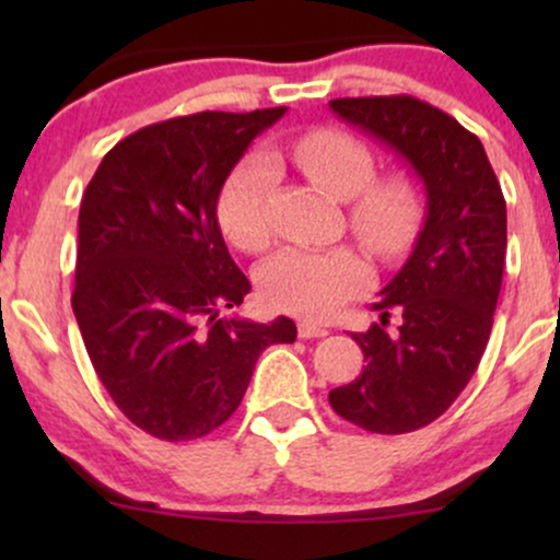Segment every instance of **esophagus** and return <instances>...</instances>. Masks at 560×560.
Instances as JSON below:
<instances>
[{
	"mask_svg": "<svg viewBox=\"0 0 560 560\" xmlns=\"http://www.w3.org/2000/svg\"><path fill=\"white\" fill-rule=\"evenodd\" d=\"M298 334H300V339H313V337H326L329 329H326V326H320V324H313V320H300Z\"/></svg>",
	"mask_w": 560,
	"mask_h": 560,
	"instance_id": "34e87169",
	"label": "esophagus"
}]
</instances>
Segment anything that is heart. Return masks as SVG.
<instances>
[{
    "label": "heart",
    "instance_id": "obj_1",
    "mask_svg": "<svg viewBox=\"0 0 560 560\" xmlns=\"http://www.w3.org/2000/svg\"><path fill=\"white\" fill-rule=\"evenodd\" d=\"M298 168L334 199H350V226L378 255L400 253L421 218L419 191L405 178L371 182L376 160L363 141L342 131H311L292 144ZM276 165L268 155L242 160L218 197V223L234 247L262 249L271 240L268 199ZM369 281L350 247H284L260 266V300L273 311L326 318Z\"/></svg>",
    "mask_w": 560,
    "mask_h": 560
}]
</instances>
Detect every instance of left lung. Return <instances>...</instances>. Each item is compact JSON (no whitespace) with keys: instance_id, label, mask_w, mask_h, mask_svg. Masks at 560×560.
<instances>
[{"instance_id":"8db88e82","label":"left lung","mask_w":560,"mask_h":560,"mask_svg":"<svg viewBox=\"0 0 560 560\" xmlns=\"http://www.w3.org/2000/svg\"><path fill=\"white\" fill-rule=\"evenodd\" d=\"M329 107L395 150L427 189L413 253L374 305L378 324L352 334L363 374L329 402L365 432H416L445 413L485 355L503 284L505 199L481 141L427 102L345 96ZM392 312L397 330L386 329Z\"/></svg>"}]
</instances>
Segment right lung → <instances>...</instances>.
<instances>
[{
    "label": "right lung",
    "instance_id": "obj_1",
    "mask_svg": "<svg viewBox=\"0 0 560 560\" xmlns=\"http://www.w3.org/2000/svg\"><path fill=\"white\" fill-rule=\"evenodd\" d=\"M287 107L197 113L139 128L102 158L79 213L73 313L124 416L165 442L197 440L240 408L266 347L298 326L221 316L247 276L231 260L218 197Z\"/></svg>",
    "mask_w": 560,
    "mask_h": 560
}]
</instances>
